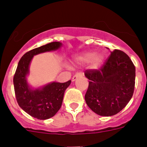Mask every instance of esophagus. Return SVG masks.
I'll return each mask as SVG.
<instances>
[{"label": "esophagus", "instance_id": "34e87169", "mask_svg": "<svg viewBox=\"0 0 147 147\" xmlns=\"http://www.w3.org/2000/svg\"><path fill=\"white\" fill-rule=\"evenodd\" d=\"M82 76V73H77V74H75L74 76L72 77V81L74 82L75 80H76V79H77V78L81 77Z\"/></svg>", "mask_w": 147, "mask_h": 147}]
</instances>
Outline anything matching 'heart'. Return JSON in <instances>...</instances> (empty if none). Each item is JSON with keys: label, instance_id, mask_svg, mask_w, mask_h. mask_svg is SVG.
I'll list each match as a JSON object with an SVG mask.
<instances>
[{"label": "heart", "instance_id": "heart-1", "mask_svg": "<svg viewBox=\"0 0 147 147\" xmlns=\"http://www.w3.org/2000/svg\"><path fill=\"white\" fill-rule=\"evenodd\" d=\"M104 58V55L101 53L96 54L93 51H88L77 56L76 59L80 63H87L90 62L92 68L98 69L103 64Z\"/></svg>", "mask_w": 147, "mask_h": 147}]
</instances>
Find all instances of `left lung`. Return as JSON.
Listing matches in <instances>:
<instances>
[{
    "mask_svg": "<svg viewBox=\"0 0 147 147\" xmlns=\"http://www.w3.org/2000/svg\"><path fill=\"white\" fill-rule=\"evenodd\" d=\"M89 85L85 96L88 107L102 116L119 113L130 101L136 67L127 54L115 49L99 69L86 70Z\"/></svg>",
    "mask_w": 147,
    "mask_h": 147,
    "instance_id": "obj_1",
    "label": "left lung"
}]
</instances>
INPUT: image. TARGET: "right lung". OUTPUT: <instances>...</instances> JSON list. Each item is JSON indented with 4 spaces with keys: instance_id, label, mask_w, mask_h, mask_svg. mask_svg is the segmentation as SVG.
Listing matches in <instances>:
<instances>
[{
    "instance_id": "obj_1",
    "label": "right lung",
    "mask_w": 147,
    "mask_h": 147,
    "mask_svg": "<svg viewBox=\"0 0 147 147\" xmlns=\"http://www.w3.org/2000/svg\"><path fill=\"white\" fill-rule=\"evenodd\" d=\"M61 45V42H52L26 53L18 62L13 78L15 96L19 106L28 115L40 120L50 119L58 112L62 106L65 91L71 81L64 83L54 82L42 88L32 89L26 80L30 62L34 55L57 50Z\"/></svg>"
}]
</instances>
